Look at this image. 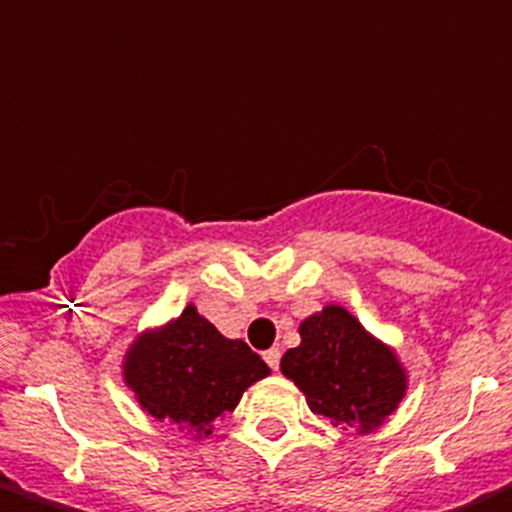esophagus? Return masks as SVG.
Wrapping results in <instances>:
<instances>
[{"mask_svg": "<svg viewBox=\"0 0 512 512\" xmlns=\"http://www.w3.org/2000/svg\"><path fill=\"white\" fill-rule=\"evenodd\" d=\"M279 357H282V352H279V347H272V349H266L264 352V362L269 365L272 370L279 368Z\"/></svg>", "mask_w": 512, "mask_h": 512, "instance_id": "obj_1", "label": "esophagus"}]
</instances>
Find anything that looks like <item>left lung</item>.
<instances>
[{
	"label": "left lung",
	"instance_id": "obj_1",
	"mask_svg": "<svg viewBox=\"0 0 512 512\" xmlns=\"http://www.w3.org/2000/svg\"><path fill=\"white\" fill-rule=\"evenodd\" d=\"M298 331L300 344L287 349L279 368L303 391L310 412L360 435L388 422L409 388L396 349L336 303L310 313Z\"/></svg>",
	"mask_w": 512,
	"mask_h": 512
}]
</instances>
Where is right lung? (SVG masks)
I'll list each match as a JSON object with an SVG mask.
<instances>
[{"mask_svg": "<svg viewBox=\"0 0 512 512\" xmlns=\"http://www.w3.org/2000/svg\"><path fill=\"white\" fill-rule=\"evenodd\" d=\"M269 373L243 339L220 334L194 303L139 331L121 360V378L142 412L194 440L209 438L214 419L235 412L243 393Z\"/></svg>", "mask_w": 512, "mask_h": 512, "instance_id": "obj_1", "label": "right lung"}]
</instances>
